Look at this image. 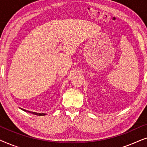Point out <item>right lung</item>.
Here are the masks:
<instances>
[{"mask_svg": "<svg viewBox=\"0 0 147 147\" xmlns=\"http://www.w3.org/2000/svg\"><path fill=\"white\" fill-rule=\"evenodd\" d=\"M22 110H23V111L25 112H29V113H32L33 114H35V115H37V116H45L46 114L45 113H37V112H30L29 110H26L25 109H23V108H21Z\"/></svg>", "mask_w": 147, "mask_h": 147, "instance_id": "add662e5", "label": "right lung"}]
</instances>
